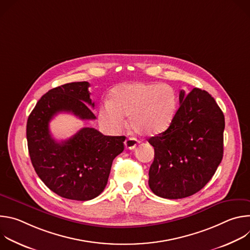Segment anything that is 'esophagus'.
<instances>
[{
	"label": "esophagus",
	"instance_id": "34e87169",
	"mask_svg": "<svg viewBox=\"0 0 250 250\" xmlns=\"http://www.w3.org/2000/svg\"><path fill=\"white\" fill-rule=\"evenodd\" d=\"M137 142H138L137 139H135L133 137H128L125 141V146L126 149H130V150L134 149L135 146H137Z\"/></svg>",
	"mask_w": 250,
	"mask_h": 250
}]
</instances>
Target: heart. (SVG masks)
Returning a JSON list of instances; mask_svg holds the SVG:
<instances>
[{"instance_id":"1","label":"heart","mask_w":250,"mask_h":250,"mask_svg":"<svg viewBox=\"0 0 250 250\" xmlns=\"http://www.w3.org/2000/svg\"><path fill=\"white\" fill-rule=\"evenodd\" d=\"M175 89L165 83L135 82L117 87L111 102L100 109L101 122L113 129L125 125L128 117L131 129L146 137L164 132L172 124L177 111Z\"/></svg>"}]
</instances>
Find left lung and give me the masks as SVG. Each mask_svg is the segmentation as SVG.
Wrapping results in <instances>:
<instances>
[{
  "label": "left lung",
  "instance_id": "left-lung-1",
  "mask_svg": "<svg viewBox=\"0 0 250 250\" xmlns=\"http://www.w3.org/2000/svg\"><path fill=\"white\" fill-rule=\"evenodd\" d=\"M171 125L148 139L154 147L149 188L158 197L182 199L211 179L224 155L225 116L208 92L194 88L179 94Z\"/></svg>",
  "mask_w": 250,
  "mask_h": 250
}]
</instances>
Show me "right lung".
I'll list each match as a JSON object with an SVG mask.
<instances>
[{
	"label": "right lung",
	"mask_w": 250,
	"mask_h": 250,
	"mask_svg": "<svg viewBox=\"0 0 250 250\" xmlns=\"http://www.w3.org/2000/svg\"><path fill=\"white\" fill-rule=\"evenodd\" d=\"M88 82L68 83L49 90L35 104L26 124L27 147L32 166L42 181L62 198L89 201L108 183L113 160L124 151L125 136L104 135L83 127L58 142L50 134L49 122L59 113L81 120H95L88 106Z\"/></svg>",
	"instance_id": "right-lung-1"
}]
</instances>
